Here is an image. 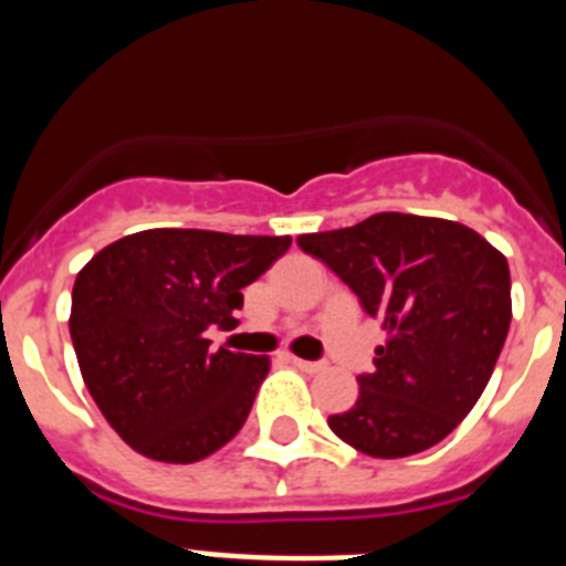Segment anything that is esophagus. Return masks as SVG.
I'll return each instance as SVG.
<instances>
[{
    "label": "esophagus",
    "instance_id": "esophagus-1",
    "mask_svg": "<svg viewBox=\"0 0 566 566\" xmlns=\"http://www.w3.org/2000/svg\"><path fill=\"white\" fill-rule=\"evenodd\" d=\"M292 365L294 368H300V371H306V374H314L323 368V363H312V359H300V357H292Z\"/></svg>",
    "mask_w": 566,
    "mask_h": 566
}]
</instances>
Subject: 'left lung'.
Listing matches in <instances>:
<instances>
[{"label": "left lung", "mask_w": 566, "mask_h": 566, "mask_svg": "<svg viewBox=\"0 0 566 566\" xmlns=\"http://www.w3.org/2000/svg\"><path fill=\"white\" fill-rule=\"evenodd\" d=\"M382 323L371 374L348 411L328 417L374 459L428 451L479 402L507 339V258L464 223L379 212L357 227L300 234Z\"/></svg>", "instance_id": "left-lung-1"}]
</instances>
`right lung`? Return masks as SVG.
I'll return each mask as SVG.
<instances>
[{"label":"right lung","instance_id":"obj_1","mask_svg":"<svg viewBox=\"0 0 566 566\" xmlns=\"http://www.w3.org/2000/svg\"><path fill=\"white\" fill-rule=\"evenodd\" d=\"M289 247V234L144 229L104 247L78 272L70 337L82 379L135 453L189 464L243 428L272 363L212 352L207 332L238 323L240 289Z\"/></svg>","mask_w":566,"mask_h":566}]
</instances>
